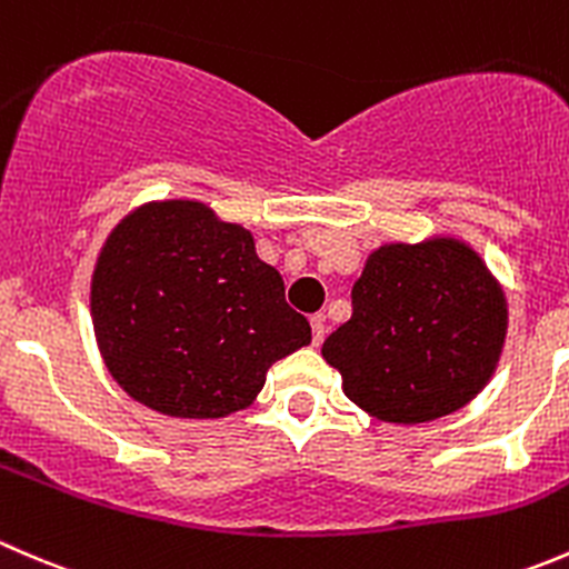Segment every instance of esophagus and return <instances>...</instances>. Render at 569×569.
<instances>
[{
    "instance_id": "obj_1",
    "label": "esophagus",
    "mask_w": 569,
    "mask_h": 569,
    "mask_svg": "<svg viewBox=\"0 0 569 569\" xmlns=\"http://www.w3.org/2000/svg\"><path fill=\"white\" fill-rule=\"evenodd\" d=\"M309 323H312V342L315 346H320V342H323V335H326V318L318 312L309 318Z\"/></svg>"
}]
</instances>
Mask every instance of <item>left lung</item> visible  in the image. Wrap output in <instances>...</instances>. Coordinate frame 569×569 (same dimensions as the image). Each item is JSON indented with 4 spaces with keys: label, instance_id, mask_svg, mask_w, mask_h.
Here are the masks:
<instances>
[{
    "label": "left lung",
    "instance_id": "obj_1",
    "mask_svg": "<svg viewBox=\"0 0 569 569\" xmlns=\"http://www.w3.org/2000/svg\"><path fill=\"white\" fill-rule=\"evenodd\" d=\"M351 318L323 342L357 407L387 423H429L470 403L498 365L506 298L470 246L390 243L365 262Z\"/></svg>",
    "mask_w": 569,
    "mask_h": 569
}]
</instances>
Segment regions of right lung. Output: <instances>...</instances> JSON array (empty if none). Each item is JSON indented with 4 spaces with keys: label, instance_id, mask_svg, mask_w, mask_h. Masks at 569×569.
I'll list each match as a JSON object with an SVG mask.
<instances>
[{
    "label": "right lung",
    "instance_id": "right-lung-1",
    "mask_svg": "<svg viewBox=\"0 0 569 569\" xmlns=\"http://www.w3.org/2000/svg\"><path fill=\"white\" fill-rule=\"evenodd\" d=\"M91 315L112 379L171 418L246 409L268 368L312 340L251 232L199 201H154L112 229Z\"/></svg>",
    "mask_w": 569,
    "mask_h": 569
}]
</instances>
